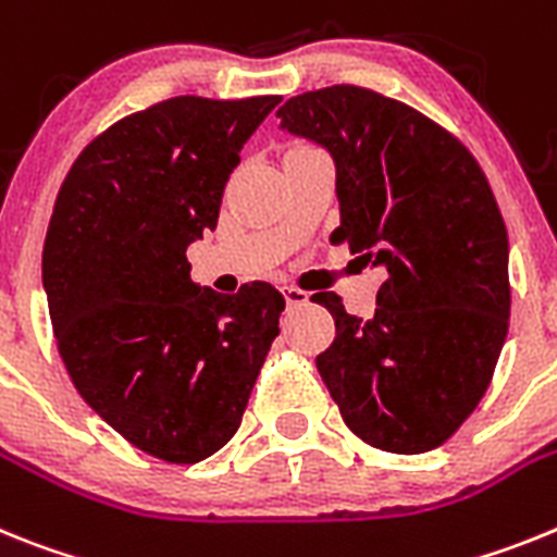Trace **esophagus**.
Listing matches in <instances>:
<instances>
[{"mask_svg":"<svg viewBox=\"0 0 557 557\" xmlns=\"http://www.w3.org/2000/svg\"><path fill=\"white\" fill-rule=\"evenodd\" d=\"M283 294H285V302H288V306H306L308 302V292H302V288H294V285H288Z\"/></svg>","mask_w":557,"mask_h":557,"instance_id":"1","label":"esophagus"}]
</instances>
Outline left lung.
I'll use <instances>...</instances> for the list:
<instances>
[{"mask_svg": "<svg viewBox=\"0 0 557 557\" xmlns=\"http://www.w3.org/2000/svg\"><path fill=\"white\" fill-rule=\"evenodd\" d=\"M277 117L336 162L331 244L386 272L370 319L313 294L336 322L319 375L356 437L432 451L480 406L507 338V230L485 173L443 125L364 86L306 91Z\"/></svg>", "mask_w": 557, "mask_h": 557, "instance_id": "8db88e82", "label": "left lung"}]
</instances>
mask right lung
I'll list each match as a JSON object with an SVG mask.
<instances>
[{
  "instance_id": "right-lung-1",
  "label": "right lung",
  "mask_w": 557,
  "mask_h": 557,
  "mask_svg": "<svg viewBox=\"0 0 557 557\" xmlns=\"http://www.w3.org/2000/svg\"><path fill=\"white\" fill-rule=\"evenodd\" d=\"M277 95L162 100L109 125L72 162L41 277L81 398L132 446L193 466L238 432L283 294L190 280L187 246L219 224L226 178Z\"/></svg>"
}]
</instances>
